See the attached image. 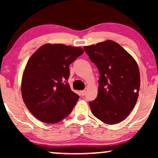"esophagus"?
Returning a JSON list of instances; mask_svg holds the SVG:
<instances>
[{
	"label": "esophagus",
	"mask_w": 158,
	"mask_h": 158,
	"mask_svg": "<svg viewBox=\"0 0 158 158\" xmlns=\"http://www.w3.org/2000/svg\"><path fill=\"white\" fill-rule=\"evenodd\" d=\"M81 96H85V90H81Z\"/></svg>",
	"instance_id": "34e87169"
}]
</instances>
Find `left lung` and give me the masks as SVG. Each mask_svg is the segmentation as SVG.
<instances>
[{
    "label": "left lung",
    "instance_id": "1",
    "mask_svg": "<svg viewBox=\"0 0 158 158\" xmlns=\"http://www.w3.org/2000/svg\"><path fill=\"white\" fill-rule=\"evenodd\" d=\"M100 74L97 98L90 101L92 114L107 124L126 118L137 103L139 70L135 59L111 40L84 47Z\"/></svg>",
    "mask_w": 158,
    "mask_h": 158
}]
</instances>
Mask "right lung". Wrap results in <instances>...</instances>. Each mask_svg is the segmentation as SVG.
<instances>
[{
    "label": "right lung",
    "mask_w": 158,
    "mask_h": 158,
    "mask_svg": "<svg viewBox=\"0 0 158 158\" xmlns=\"http://www.w3.org/2000/svg\"><path fill=\"white\" fill-rule=\"evenodd\" d=\"M83 52L81 47L46 44L29 58L23 73L21 94L27 109L41 122H60L76 104L79 96L67 81L69 65Z\"/></svg>",
    "instance_id": "1"
}]
</instances>
